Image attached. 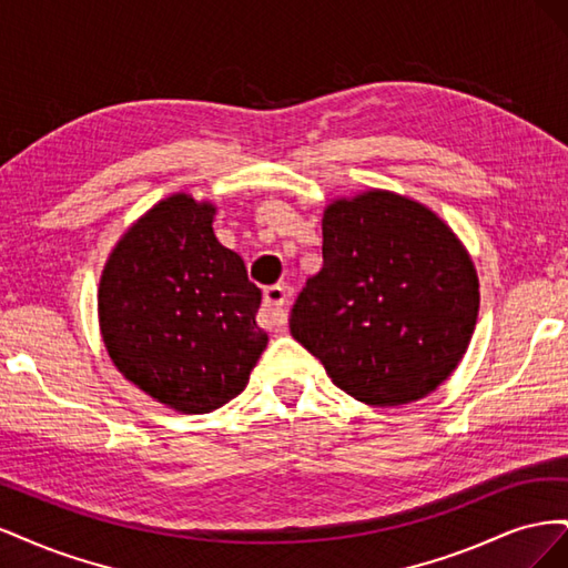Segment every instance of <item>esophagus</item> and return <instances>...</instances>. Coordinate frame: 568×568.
<instances>
[{"instance_id": "34e87169", "label": "esophagus", "mask_w": 568, "mask_h": 568, "mask_svg": "<svg viewBox=\"0 0 568 568\" xmlns=\"http://www.w3.org/2000/svg\"><path fill=\"white\" fill-rule=\"evenodd\" d=\"M284 322H286V286L272 284L263 291L261 324L267 326V329H274V326H282Z\"/></svg>"}]
</instances>
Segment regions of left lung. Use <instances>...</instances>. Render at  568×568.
Here are the masks:
<instances>
[{"mask_svg":"<svg viewBox=\"0 0 568 568\" xmlns=\"http://www.w3.org/2000/svg\"><path fill=\"white\" fill-rule=\"evenodd\" d=\"M322 270L288 329L355 400L415 403L467 353L478 277L457 234L426 205L369 189L322 215Z\"/></svg>","mask_w":568,"mask_h":568,"instance_id":"1","label":"left lung"}]
</instances>
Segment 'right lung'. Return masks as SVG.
Here are the masks:
<instances>
[{"mask_svg": "<svg viewBox=\"0 0 568 568\" xmlns=\"http://www.w3.org/2000/svg\"><path fill=\"white\" fill-rule=\"evenodd\" d=\"M215 205L173 194L120 236L101 272L99 326L118 372L203 415L236 398L267 346L261 288L213 232Z\"/></svg>", "mask_w": 568, "mask_h": 568, "instance_id": "1", "label": "right lung"}]
</instances>
